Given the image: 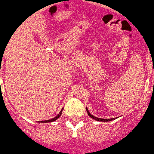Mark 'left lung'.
Wrapping results in <instances>:
<instances>
[{
	"instance_id": "left-lung-1",
	"label": "left lung",
	"mask_w": 154,
	"mask_h": 154,
	"mask_svg": "<svg viewBox=\"0 0 154 154\" xmlns=\"http://www.w3.org/2000/svg\"><path fill=\"white\" fill-rule=\"evenodd\" d=\"M86 109H87V113L88 114V116L90 117H91L92 119H94V120H95V121H104V122H106V121H113V120H114L115 118H111V119H102V118H98V117H94L93 115H91V113H89V111L88 110V109L86 108Z\"/></svg>"
}]
</instances>
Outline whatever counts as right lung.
Returning a JSON list of instances; mask_svg holds the SVG:
<instances>
[{
    "instance_id": "right-lung-1",
    "label": "right lung",
    "mask_w": 154,
    "mask_h": 154,
    "mask_svg": "<svg viewBox=\"0 0 154 154\" xmlns=\"http://www.w3.org/2000/svg\"><path fill=\"white\" fill-rule=\"evenodd\" d=\"M62 112H63V109H62V110L60 111V112H59V114H58L57 116H56V117H54V118H52V119H50V120H47V121H40V122H41V123H48V122H52V121H55V120H57V119L59 118V117H60V116H61V114H62ZM38 122H39V121H38Z\"/></svg>"
}]
</instances>
